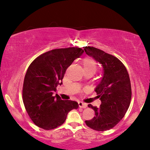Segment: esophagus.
I'll return each instance as SVG.
<instances>
[{
    "instance_id": "1",
    "label": "esophagus",
    "mask_w": 150,
    "mask_h": 150,
    "mask_svg": "<svg viewBox=\"0 0 150 150\" xmlns=\"http://www.w3.org/2000/svg\"><path fill=\"white\" fill-rule=\"evenodd\" d=\"M79 107H81V108H87V104H85V103H83V102H79Z\"/></svg>"
}]
</instances>
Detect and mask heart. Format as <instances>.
Returning a JSON list of instances; mask_svg holds the SVG:
<instances>
[{"instance_id":"1","label":"heart","mask_w":150,"mask_h":150,"mask_svg":"<svg viewBox=\"0 0 150 150\" xmlns=\"http://www.w3.org/2000/svg\"><path fill=\"white\" fill-rule=\"evenodd\" d=\"M82 67H83V70L84 72H90L93 74H96L97 71L98 67L96 61L89 57H86L82 61Z\"/></svg>"}]
</instances>
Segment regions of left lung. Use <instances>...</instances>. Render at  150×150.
Masks as SVG:
<instances>
[{
  "instance_id": "8db88e82",
  "label": "left lung",
  "mask_w": 150,
  "mask_h": 150,
  "mask_svg": "<svg viewBox=\"0 0 150 150\" xmlns=\"http://www.w3.org/2000/svg\"><path fill=\"white\" fill-rule=\"evenodd\" d=\"M83 48L86 54L103 67L101 80L95 88L102 103L99 108L88 105L95 111V117L85 123L95 130H108L120 122L130 106L132 96L130 77L126 67L117 57L94 47Z\"/></svg>"
}]
</instances>
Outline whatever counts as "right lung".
<instances>
[{"mask_svg": "<svg viewBox=\"0 0 150 150\" xmlns=\"http://www.w3.org/2000/svg\"><path fill=\"white\" fill-rule=\"evenodd\" d=\"M83 52L74 47L54 49L37 57L28 67L22 89L23 102L30 118L40 128H57L70 110L79 108L78 102L63 100L53 94L57 85H62L67 67Z\"/></svg>", "mask_w": 150, "mask_h": 150, "instance_id": "1", "label": "right lung"}]
</instances>
